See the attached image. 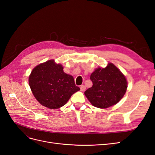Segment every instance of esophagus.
<instances>
[{"mask_svg": "<svg viewBox=\"0 0 155 155\" xmlns=\"http://www.w3.org/2000/svg\"><path fill=\"white\" fill-rule=\"evenodd\" d=\"M80 89H81V91H84L86 89V87L84 85H83L80 87Z\"/></svg>", "mask_w": 155, "mask_h": 155, "instance_id": "esophagus-1", "label": "esophagus"}]
</instances>
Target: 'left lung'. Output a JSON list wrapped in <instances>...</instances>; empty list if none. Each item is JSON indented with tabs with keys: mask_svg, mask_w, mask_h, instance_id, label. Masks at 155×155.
Listing matches in <instances>:
<instances>
[{
	"mask_svg": "<svg viewBox=\"0 0 155 155\" xmlns=\"http://www.w3.org/2000/svg\"><path fill=\"white\" fill-rule=\"evenodd\" d=\"M90 79L92 86L87 89L85 94L92 105L101 109L119 102L127 88L126 78L112 63L108 64L105 68L95 70Z\"/></svg>",
	"mask_w": 155,
	"mask_h": 155,
	"instance_id": "8db88e82",
	"label": "left lung"
}]
</instances>
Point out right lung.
<instances>
[{"label": "right lung", "mask_w": 155, "mask_h": 155, "mask_svg": "<svg viewBox=\"0 0 155 155\" xmlns=\"http://www.w3.org/2000/svg\"><path fill=\"white\" fill-rule=\"evenodd\" d=\"M33 94L40 104L51 109L67 104L71 96L80 90L74 78L63 71L61 64L49 60L37 65L29 77Z\"/></svg>", "instance_id": "right-lung-1"}]
</instances>
